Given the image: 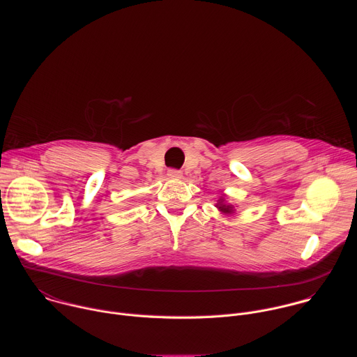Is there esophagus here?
I'll list each match as a JSON object with an SVG mask.
<instances>
[{"label": "esophagus", "mask_w": 357, "mask_h": 357, "mask_svg": "<svg viewBox=\"0 0 357 357\" xmlns=\"http://www.w3.org/2000/svg\"><path fill=\"white\" fill-rule=\"evenodd\" d=\"M168 176L171 179H181L182 178V172L181 171H176V169H169L168 171Z\"/></svg>", "instance_id": "34e87169"}]
</instances>
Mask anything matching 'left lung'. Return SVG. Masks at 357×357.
<instances>
[{"mask_svg": "<svg viewBox=\"0 0 357 357\" xmlns=\"http://www.w3.org/2000/svg\"><path fill=\"white\" fill-rule=\"evenodd\" d=\"M215 206L218 208V211H219L220 213H223V215H226V216H231V215L236 213V206L231 205V203H229V202L226 200V195L220 196V199L218 200V203H216Z\"/></svg>", "mask_w": 357, "mask_h": 357, "instance_id": "8db88e82", "label": "left lung"}]
</instances>
